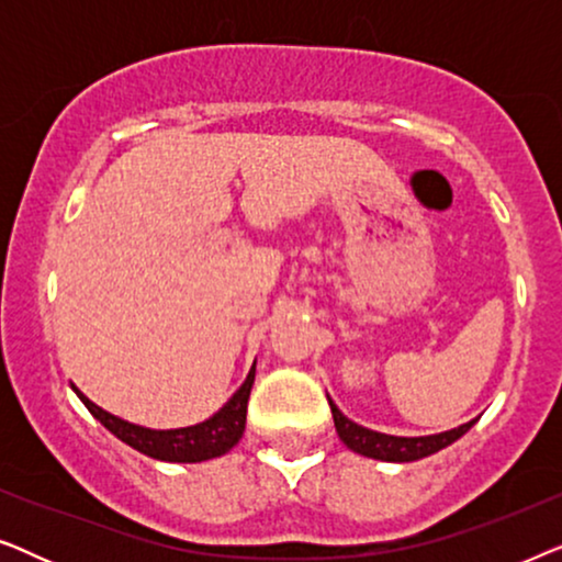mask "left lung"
<instances>
[{"mask_svg": "<svg viewBox=\"0 0 562 562\" xmlns=\"http://www.w3.org/2000/svg\"><path fill=\"white\" fill-rule=\"evenodd\" d=\"M329 409H333L337 435H340V440L348 445L352 452L373 458V460H386V463H412V460L435 456V452H440L442 448H448V445L460 440V437H463L468 429L479 422V417H475L471 422H465V425L445 429V432H437V435L398 437V435L375 432V429H368L363 425H358V422L348 419L340 409H337L333 398H329Z\"/></svg>", "mask_w": 562, "mask_h": 562, "instance_id": "left-lung-1", "label": "left lung"}]
</instances>
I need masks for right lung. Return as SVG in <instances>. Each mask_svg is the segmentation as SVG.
I'll use <instances>...</instances> for the list:
<instances>
[{
  "instance_id": "obj_1",
  "label": "right lung",
  "mask_w": 562,
  "mask_h": 562,
  "mask_svg": "<svg viewBox=\"0 0 562 562\" xmlns=\"http://www.w3.org/2000/svg\"><path fill=\"white\" fill-rule=\"evenodd\" d=\"M252 381H256V363H252L243 386L229 396V402L220 412H214L210 419L199 422V425L179 429H150L135 425V422H127L117 417V414L97 406L74 383L71 389L81 398L83 406L94 414V419L102 422L114 437H120L122 442L135 448L137 452H143V456L166 460V463H202V460L225 456V452H229L240 442L245 432V414H248Z\"/></svg>"
}]
</instances>
